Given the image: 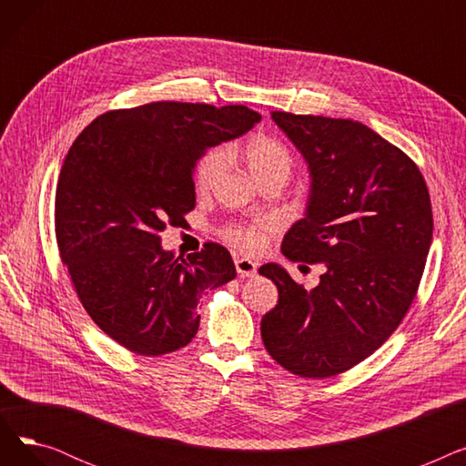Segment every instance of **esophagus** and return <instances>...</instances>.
I'll return each mask as SVG.
<instances>
[{
  "mask_svg": "<svg viewBox=\"0 0 466 466\" xmlns=\"http://www.w3.org/2000/svg\"><path fill=\"white\" fill-rule=\"evenodd\" d=\"M234 264H236V270H238V274H239V276H243V278H253V276H257L258 264H257L255 260L238 257V258L234 260Z\"/></svg>",
  "mask_w": 466,
  "mask_h": 466,
  "instance_id": "esophagus-1",
  "label": "esophagus"
}]
</instances>
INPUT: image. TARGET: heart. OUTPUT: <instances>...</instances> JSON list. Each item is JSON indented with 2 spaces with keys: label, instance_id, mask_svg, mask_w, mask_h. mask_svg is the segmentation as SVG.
I'll return each mask as SVG.
<instances>
[{
  "label": "heart",
  "instance_id": "b5f03b06",
  "mask_svg": "<svg viewBox=\"0 0 466 466\" xmlns=\"http://www.w3.org/2000/svg\"><path fill=\"white\" fill-rule=\"evenodd\" d=\"M230 155L227 149H213L208 153L198 166H196L194 171V187L198 192H206L213 187V183L225 174V169L228 166ZM246 160L251 169V174L255 179L266 177V176H285L289 177L292 160L289 151L285 147L272 139V137H255L249 141L246 147ZM260 228L262 227H234L227 230V238L234 243V246L246 249V251H255L260 246Z\"/></svg>",
  "mask_w": 466,
  "mask_h": 466
}]
</instances>
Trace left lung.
Here are the masks:
<instances>
[{
    "mask_svg": "<svg viewBox=\"0 0 466 466\" xmlns=\"http://www.w3.org/2000/svg\"><path fill=\"white\" fill-rule=\"evenodd\" d=\"M272 120L311 179L281 253L325 262V274L306 290L283 266H260L279 292L260 334L285 370L330 378L370 357L411 306L432 241L429 190L411 158L362 122L285 111Z\"/></svg>",
    "mask_w": 466,
    "mask_h": 466,
    "instance_id": "1",
    "label": "left lung"
}]
</instances>
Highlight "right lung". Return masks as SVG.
I'll return each instance as SVG.
<instances>
[{
    "instance_id": "add662e5",
    "label": "right lung",
    "mask_w": 466,
    "mask_h": 466,
    "mask_svg": "<svg viewBox=\"0 0 466 466\" xmlns=\"http://www.w3.org/2000/svg\"><path fill=\"white\" fill-rule=\"evenodd\" d=\"M257 122L246 106L155 102L104 113L73 141L56 187L60 257L92 321L120 346L147 357L185 348L202 292L236 278L223 246L185 260L162 249L160 232L194 209L196 162Z\"/></svg>"
}]
</instances>
